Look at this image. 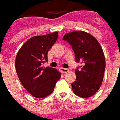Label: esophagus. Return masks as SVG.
I'll return each instance as SVG.
<instances>
[{
	"label": "esophagus",
	"mask_w": 120,
	"mask_h": 120,
	"mask_svg": "<svg viewBox=\"0 0 120 120\" xmlns=\"http://www.w3.org/2000/svg\"><path fill=\"white\" fill-rule=\"evenodd\" d=\"M59 71L62 73H66L68 72V69L67 68H59Z\"/></svg>",
	"instance_id": "obj_1"
}]
</instances>
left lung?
Here are the masks:
<instances>
[{
	"instance_id": "8db88e82",
	"label": "left lung",
	"mask_w": 120,
	"mask_h": 120,
	"mask_svg": "<svg viewBox=\"0 0 120 120\" xmlns=\"http://www.w3.org/2000/svg\"><path fill=\"white\" fill-rule=\"evenodd\" d=\"M72 47L77 63L82 66L76 69V80L71 83L73 92L87 98L95 94L102 84L106 61L99 43L90 34L83 31L66 33L63 38Z\"/></svg>"
}]
</instances>
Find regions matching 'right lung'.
<instances>
[{
	"mask_svg": "<svg viewBox=\"0 0 120 120\" xmlns=\"http://www.w3.org/2000/svg\"><path fill=\"white\" fill-rule=\"evenodd\" d=\"M58 37L57 32L35 36L22 45L16 57L17 75L30 94L36 98H45L52 93L61 73L49 66L44 68L47 53Z\"/></svg>",
	"mask_w": 120,
	"mask_h": 120,
	"instance_id": "right-lung-1",
	"label": "right lung"
}]
</instances>
